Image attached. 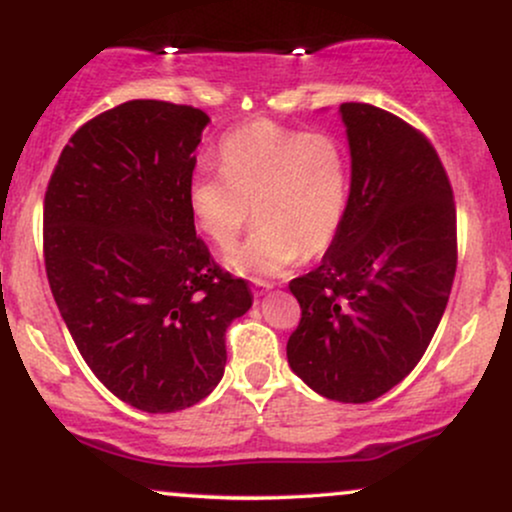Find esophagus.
Here are the masks:
<instances>
[{"label": "esophagus", "instance_id": "1", "mask_svg": "<svg viewBox=\"0 0 512 512\" xmlns=\"http://www.w3.org/2000/svg\"><path fill=\"white\" fill-rule=\"evenodd\" d=\"M272 289H274L272 281H255V296L257 298L264 296V293H269Z\"/></svg>", "mask_w": 512, "mask_h": 512}]
</instances>
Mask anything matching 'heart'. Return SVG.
Here are the masks:
<instances>
[{"label":"heart","instance_id":"1","mask_svg":"<svg viewBox=\"0 0 512 512\" xmlns=\"http://www.w3.org/2000/svg\"><path fill=\"white\" fill-rule=\"evenodd\" d=\"M221 173L197 170L187 207L199 231L228 252L231 272L262 281L279 276L298 255H322L337 240L349 207V158L330 134L252 122L221 144Z\"/></svg>","mask_w":512,"mask_h":512}]
</instances>
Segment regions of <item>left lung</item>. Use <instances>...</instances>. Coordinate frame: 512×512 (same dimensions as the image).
<instances>
[{
    "label": "left lung",
    "mask_w": 512,
    "mask_h": 512,
    "mask_svg": "<svg viewBox=\"0 0 512 512\" xmlns=\"http://www.w3.org/2000/svg\"><path fill=\"white\" fill-rule=\"evenodd\" d=\"M349 207L320 267L289 284L301 322L289 366L337 402H373L414 370L457 267L452 187L428 139L387 110L342 103Z\"/></svg>",
    "instance_id": "8db88e82"
}]
</instances>
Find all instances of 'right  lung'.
<instances>
[{
    "mask_svg": "<svg viewBox=\"0 0 512 512\" xmlns=\"http://www.w3.org/2000/svg\"><path fill=\"white\" fill-rule=\"evenodd\" d=\"M209 115L127 101L64 146L45 192L50 291L76 349L129 407L168 414L221 383L252 293L211 260L187 207Z\"/></svg>",
    "mask_w": 512,
    "mask_h": 512,
    "instance_id": "obj_1",
    "label": "right lung"
}]
</instances>
